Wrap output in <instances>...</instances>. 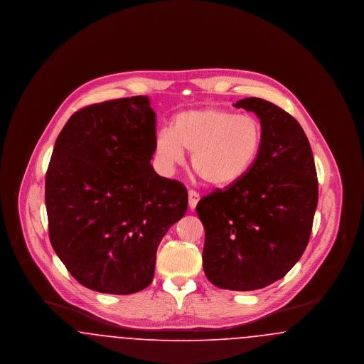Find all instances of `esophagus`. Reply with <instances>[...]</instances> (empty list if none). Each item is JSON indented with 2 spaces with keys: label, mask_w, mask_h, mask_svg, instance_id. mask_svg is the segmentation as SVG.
Here are the masks:
<instances>
[{
  "label": "esophagus",
  "mask_w": 364,
  "mask_h": 364,
  "mask_svg": "<svg viewBox=\"0 0 364 364\" xmlns=\"http://www.w3.org/2000/svg\"><path fill=\"white\" fill-rule=\"evenodd\" d=\"M199 199H200L199 192H196V191L193 190L188 191V203H190L191 208H196V205H198Z\"/></svg>",
  "instance_id": "obj_1"
}]
</instances>
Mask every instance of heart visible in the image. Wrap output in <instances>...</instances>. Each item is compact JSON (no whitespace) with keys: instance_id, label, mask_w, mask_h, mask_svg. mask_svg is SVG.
<instances>
[{"instance_id":"obj_1","label":"heart","mask_w":364,"mask_h":364,"mask_svg":"<svg viewBox=\"0 0 364 364\" xmlns=\"http://www.w3.org/2000/svg\"><path fill=\"white\" fill-rule=\"evenodd\" d=\"M263 127L252 114H236L220 107L183 112L173 128H162L156 136V156L172 166L192 153L196 173L213 186L235 184L250 172L259 156Z\"/></svg>"}]
</instances>
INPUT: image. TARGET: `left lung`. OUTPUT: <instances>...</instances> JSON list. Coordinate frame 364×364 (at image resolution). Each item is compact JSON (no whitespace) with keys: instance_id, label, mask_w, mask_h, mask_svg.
I'll use <instances>...</instances> for the list:
<instances>
[{"instance_id":"left-lung-1","label":"left lung","mask_w":364,"mask_h":364,"mask_svg":"<svg viewBox=\"0 0 364 364\" xmlns=\"http://www.w3.org/2000/svg\"><path fill=\"white\" fill-rule=\"evenodd\" d=\"M235 107L258 116L259 156L239 181L203 196L196 213L206 232L208 281L221 289L255 291L281 279L303 255L318 205V177L310 141L289 113L254 97Z\"/></svg>"}]
</instances>
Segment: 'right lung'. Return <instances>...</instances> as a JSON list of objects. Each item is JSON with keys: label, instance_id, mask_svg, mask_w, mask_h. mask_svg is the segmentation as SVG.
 I'll return each instance as SVG.
<instances>
[{"label": "right lung", "instance_id": "right-lung-1", "mask_svg": "<svg viewBox=\"0 0 364 364\" xmlns=\"http://www.w3.org/2000/svg\"><path fill=\"white\" fill-rule=\"evenodd\" d=\"M154 151L156 113L141 95L77 110L55 140L45 181L49 237L88 289L149 287L159 242L187 211L188 192L154 172Z\"/></svg>", "mask_w": 364, "mask_h": 364}]
</instances>
